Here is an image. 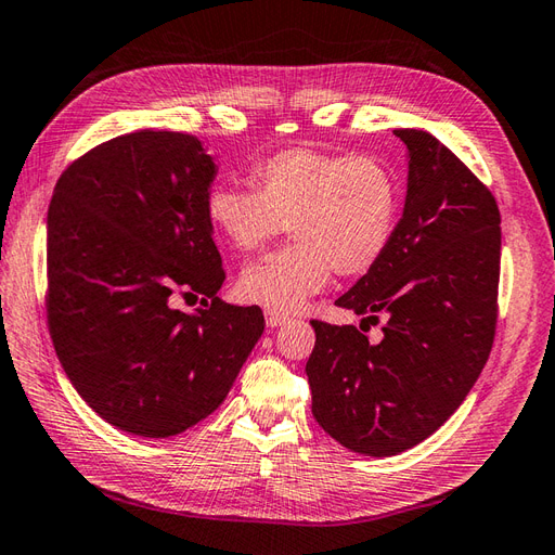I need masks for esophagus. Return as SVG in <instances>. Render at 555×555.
Masks as SVG:
<instances>
[{
    "label": "esophagus",
    "instance_id": "1",
    "mask_svg": "<svg viewBox=\"0 0 555 555\" xmlns=\"http://www.w3.org/2000/svg\"><path fill=\"white\" fill-rule=\"evenodd\" d=\"M289 322V317L284 314V312H275V310H266V324L271 326V328H278V326H282V324H287Z\"/></svg>",
    "mask_w": 555,
    "mask_h": 555
}]
</instances>
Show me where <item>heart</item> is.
<instances>
[{"label":"heart","mask_w":555,"mask_h":555,"mask_svg":"<svg viewBox=\"0 0 555 555\" xmlns=\"http://www.w3.org/2000/svg\"><path fill=\"white\" fill-rule=\"evenodd\" d=\"M255 192L217 184L206 217L233 249L257 251L289 224L294 243L247 266L238 292L249 304L296 312L331 275L359 278L389 249L400 208L398 180L375 157L292 147L249 173Z\"/></svg>","instance_id":"1"}]
</instances>
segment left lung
Segmentation results:
<instances>
[{
	"mask_svg": "<svg viewBox=\"0 0 555 555\" xmlns=\"http://www.w3.org/2000/svg\"><path fill=\"white\" fill-rule=\"evenodd\" d=\"M405 143L408 194L389 249L335 306L386 319L373 345L357 326L312 322V414L335 442L396 456L424 442L489 361L500 280V210L447 145L422 129Z\"/></svg>",
	"mask_w": 555,
	"mask_h": 555,
	"instance_id": "8db88e82",
	"label": "left lung"
}]
</instances>
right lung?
<instances>
[{
  "instance_id": "obj_1",
  "label": "right lung",
  "mask_w": 555,
  "mask_h": 555,
  "mask_svg": "<svg viewBox=\"0 0 555 555\" xmlns=\"http://www.w3.org/2000/svg\"><path fill=\"white\" fill-rule=\"evenodd\" d=\"M217 162L180 131H133L66 169L48 208V324L78 396L139 438L180 435L222 405L263 333L217 298L206 217ZM211 300L182 313L173 291Z\"/></svg>"
}]
</instances>
